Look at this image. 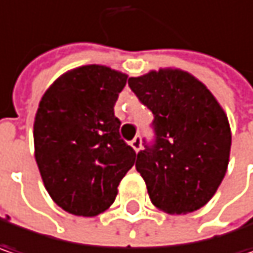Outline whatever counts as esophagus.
Returning a JSON list of instances; mask_svg holds the SVG:
<instances>
[{
	"instance_id": "1",
	"label": "esophagus",
	"mask_w": 253,
	"mask_h": 253,
	"mask_svg": "<svg viewBox=\"0 0 253 253\" xmlns=\"http://www.w3.org/2000/svg\"><path fill=\"white\" fill-rule=\"evenodd\" d=\"M130 146L136 150V152H139L140 146H142V139H140V136H136V137L130 142Z\"/></svg>"
}]
</instances>
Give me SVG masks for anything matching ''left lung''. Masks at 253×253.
I'll return each mask as SVG.
<instances>
[{
  "mask_svg": "<svg viewBox=\"0 0 253 253\" xmlns=\"http://www.w3.org/2000/svg\"><path fill=\"white\" fill-rule=\"evenodd\" d=\"M128 86L153 113V145L137 153L136 169L150 201L169 214L206 206L221 184L232 145L226 113L207 86L181 69H159Z\"/></svg>",
  "mask_w": 253,
  "mask_h": 253,
  "instance_id": "8db88e82",
  "label": "left lung"
}]
</instances>
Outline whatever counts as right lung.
Masks as SVG:
<instances>
[{"mask_svg": "<svg viewBox=\"0 0 253 253\" xmlns=\"http://www.w3.org/2000/svg\"><path fill=\"white\" fill-rule=\"evenodd\" d=\"M127 75L103 65L65 72L36 113L35 158L43 184L65 211L94 217L116 200L136 152L120 137L114 104Z\"/></svg>", "mask_w": 253, "mask_h": 253, "instance_id": "add662e5", "label": "right lung"}]
</instances>
